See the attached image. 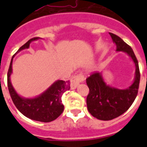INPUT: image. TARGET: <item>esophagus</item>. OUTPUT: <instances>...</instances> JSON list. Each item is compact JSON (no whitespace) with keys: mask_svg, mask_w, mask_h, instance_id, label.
Returning <instances> with one entry per match:
<instances>
[{"mask_svg":"<svg viewBox=\"0 0 147 147\" xmlns=\"http://www.w3.org/2000/svg\"><path fill=\"white\" fill-rule=\"evenodd\" d=\"M83 81H84V76L82 73L73 76L71 80V89H76L77 86Z\"/></svg>","mask_w":147,"mask_h":147,"instance_id":"34e87169","label":"esophagus"}]
</instances>
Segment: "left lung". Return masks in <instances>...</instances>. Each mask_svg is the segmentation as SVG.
<instances>
[{
  "mask_svg": "<svg viewBox=\"0 0 147 147\" xmlns=\"http://www.w3.org/2000/svg\"><path fill=\"white\" fill-rule=\"evenodd\" d=\"M109 34L117 45V51L124 52L131 57L136 64V76L131 86L124 90L107 85L101 72H94L86 79L90 90L86 97L87 109L93 117L101 120H113L124 113L138 94L140 81L139 63L132 49L119 36L113 33Z\"/></svg>",
  "mask_w": 147,
  "mask_h": 147,
  "instance_id": "obj_1",
  "label": "left lung"
}]
</instances>
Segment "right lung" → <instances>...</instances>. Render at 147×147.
<instances>
[{"label":"right lung","instance_id":"obj_1","mask_svg":"<svg viewBox=\"0 0 147 147\" xmlns=\"http://www.w3.org/2000/svg\"><path fill=\"white\" fill-rule=\"evenodd\" d=\"M35 37L30 39L19 49L18 52L24 49H28L30 42L38 39ZM12 59L8 71V87L11 100L21 113L31 120L41 122H51L56 120L63 111L64 105L61 102V97L65 91L70 89V82L57 80L53 83L45 92L34 98H24L16 92L11 85L10 76L12 72Z\"/></svg>","mask_w":147,"mask_h":147}]
</instances>
